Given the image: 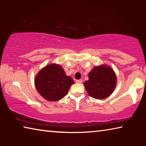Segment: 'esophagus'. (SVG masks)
Here are the masks:
<instances>
[{
	"label": "esophagus",
	"instance_id": "34e87169",
	"mask_svg": "<svg viewBox=\"0 0 146 146\" xmlns=\"http://www.w3.org/2000/svg\"><path fill=\"white\" fill-rule=\"evenodd\" d=\"M75 82L77 83V84H81L82 82V80H76L75 81Z\"/></svg>",
	"mask_w": 146,
	"mask_h": 146
}]
</instances>
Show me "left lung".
<instances>
[{
	"label": "left lung",
	"instance_id": "left-lung-1",
	"mask_svg": "<svg viewBox=\"0 0 146 146\" xmlns=\"http://www.w3.org/2000/svg\"><path fill=\"white\" fill-rule=\"evenodd\" d=\"M116 84L114 71L106 65L94 68L89 73V80L84 83L89 95L96 99H104L110 96Z\"/></svg>",
	"mask_w": 146,
	"mask_h": 146
}]
</instances>
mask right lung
I'll list each match as a JSON object with an SVG mask.
<instances>
[{
    "label": "right lung",
    "instance_id": "add662e5",
    "mask_svg": "<svg viewBox=\"0 0 146 146\" xmlns=\"http://www.w3.org/2000/svg\"><path fill=\"white\" fill-rule=\"evenodd\" d=\"M74 81L58 64H51L39 71L35 78L36 90L48 101H57L67 95Z\"/></svg>",
    "mask_w": 146,
    "mask_h": 146
}]
</instances>
